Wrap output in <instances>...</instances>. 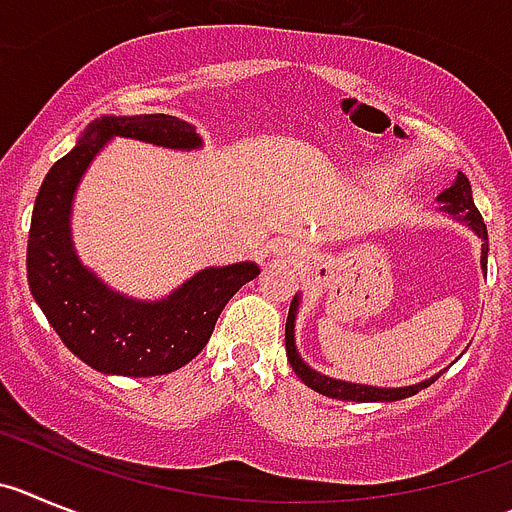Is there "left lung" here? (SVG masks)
<instances>
[{
  "instance_id": "left-lung-1",
  "label": "left lung",
  "mask_w": 512,
  "mask_h": 512,
  "mask_svg": "<svg viewBox=\"0 0 512 512\" xmlns=\"http://www.w3.org/2000/svg\"><path fill=\"white\" fill-rule=\"evenodd\" d=\"M439 201L441 214H446L454 222L464 224V227L472 229L477 237L482 239V255H480V265L482 270L487 267V227L482 222V214L477 211L472 199V186H469V178L464 176L462 170L457 173V178L451 181L449 188L436 196ZM298 308H301V293L293 296V303H290L288 311V321H285V354H288V362L293 367L298 377L306 382L308 388L316 390V393L326 395V398H336V400H352V403H393V400H403L416 395L418 390L428 388L431 382L439 380L441 372H436L434 377H428V380L416 382V385H405V388H377V385H362V382H347V380H336V377L324 375V372H316L311 365H308L306 359L298 354L296 347V319H298Z\"/></svg>"
}]
</instances>
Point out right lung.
<instances>
[{
    "label": "right lung",
    "instance_id": "1",
    "mask_svg": "<svg viewBox=\"0 0 512 512\" xmlns=\"http://www.w3.org/2000/svg\"><path fill=\"white\" fill-rule=\"evenodd\" d=\"M114 137L183 153L204 147L193 124L170 114L94 119L40 186L27 239V283L63 344L96 372L168 375L206 347L229 298L255 280L260 267L250 260L204 267L163 298L119 293L86 267L73 247V201L86 170Z\"/></svg>",
    "mask_w": 512,
    "mask_h": 512
}]
</instances>
